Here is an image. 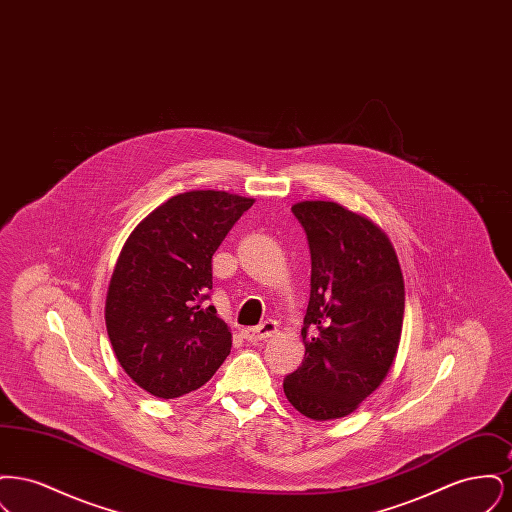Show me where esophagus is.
<instances>
[{
    "label": "esophagus",
    "instance_id": "esophagus-1",
    "mask_svg": "<svg viewBox=\"0 0 512 512\" xmlns=\"http://www.w3.org/2000/svg\"><path fill=\"white\" fill-rule=\"evenodd\" d=\"M278 332V322L276 320H265L263 324L255 326V328H247L242 334L247 341H261L272 338Z\"/></svg>",
    "mask_w": 512,
    "mask_h": 512
}]
</instances>
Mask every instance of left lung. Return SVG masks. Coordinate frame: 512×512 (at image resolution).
I'll return each instance as SVG.
<instances>
[{"instance_id":"1","label":"left lung","mask_w":512,"mask_h":512,"mask_svg":"<svg viewBox=\"0 0 512 512\" xmlns=\"http://www.w3.org/2000/svg\"><path fill=\"white\" fill-rule=\"evenodd\" d=\"M311 249L305 359L284 393L309 418L353 413L390 372L405 313L403 274L388 236L334 201L292 207Z\"/></svg>"}]
</instances>
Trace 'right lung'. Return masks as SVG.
Listing matches in <instances>:
<instances>
[{
	"label": "right lung",
	"mask_w": 512,
	"mask_h": 512,
	"mask_svg": "<svg viewBox=\"0 0 512 512\" xmlns=\"http://www.w3.org/2000/svg\"><path fill=\"white\" fill-rule=\"evenodd\" d=\"M251 205L215 190L174 195L128 236L105 324L124 372L147 393L172 399L197 390L230 355L232 334L207 303L211 261Z\"/></svg>",
	"instance_id": "right-lung-1"
}]
</instances>
